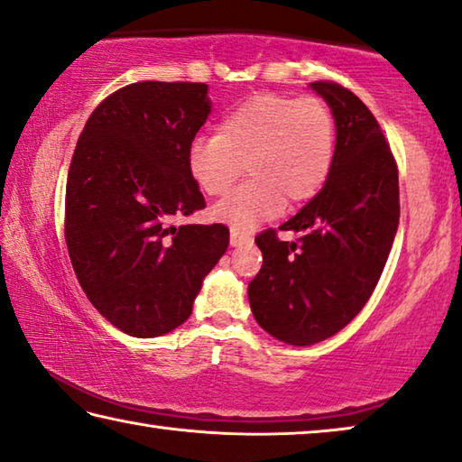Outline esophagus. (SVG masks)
I'll use <instances>...</instances> for the list:
<instances>
[{
	"label": "esophagus",
	"instance_id": "esophagus-1",
	"mask_svg": "<svg viewBox=\"0 0 462 462\" xmlns=\"http://www.w3.org/2000/svg\"><path fill=\"white\" fill-rule=\"evenodd\" d=\"M248 243H251V234L238 232V230H232L230 232V245L232 246H245Z\"/></svg>",
	"mask_w": 462,
	"mask_h": 462
}]
</instances>
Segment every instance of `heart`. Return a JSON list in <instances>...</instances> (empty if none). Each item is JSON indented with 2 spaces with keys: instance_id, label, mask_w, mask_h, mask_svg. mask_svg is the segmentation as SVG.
I'll use <instances>...</instances> for the list:
<instances>
[{
  "instance_id": "heart-1",
  "label": "heart",
  "mask_w": 462,
  "mask_h": 462,
  "mask_svg": "<svg viewBox=\"0 0 462 462\" xmlns=\"http://www.w3.org/2000/svg\"><path fill=\"white\" fill-rule=\"evenodd\" d=\"M333 156L335 116L327 102L261 94L226 115L217 135L195 137L187 168L205 195L219 197L246 164L251 180L216 203L211 216L251 232L280 214L285 201H310L323 189Z\"/></svg>"
}]
</instances>
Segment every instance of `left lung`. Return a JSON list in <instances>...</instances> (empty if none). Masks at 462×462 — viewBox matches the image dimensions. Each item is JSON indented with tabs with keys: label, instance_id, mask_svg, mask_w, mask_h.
Masks as SVG:
<instances>
[{
	"label": "left lung",
	"instance_id": "obj_1",
	"mask_svg": "<svg viewBox=\"0 0 462 462\" xmlns=\"http://www.w3.org/2000/svg\"><path fill=\"white\" fill-rule=\"evenodd\" d=\"M335 116L325 187L280 226L261 232L263 267L248 283L257 323L290 346L325 341L354 320L383 275L399 228V171L374 115L335 82H312Z\"/></svg>",
	"mask_w": 462,
	"mask_h": 462
}]
</instances>
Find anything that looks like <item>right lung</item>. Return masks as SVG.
<instances>
[{
    "label": "right lung",
    "instance_id": "obj_1",
    "mask_svg": "<svg viewBox=\"0 0 462 462\" xmlns=\"http://www.w3.org/2000/svg\"><path fill=\"white\" fill-rule=\"evenodd\" d=\"M208 84L137 82L94 108L65 187V243L84 294L131 337H160L193 312L230 243L224 224H187L205 199L187 168L208 121Z\"/></svg>",
    "mask_w": 462,
    "mask_h": 462
}]
</instances>
